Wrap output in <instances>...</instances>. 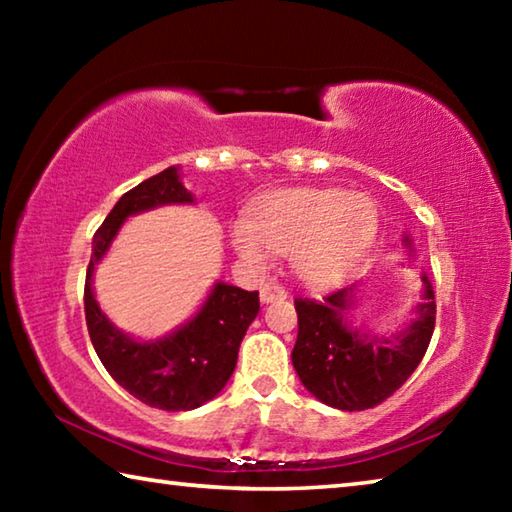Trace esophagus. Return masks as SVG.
I'll return each instance as SVG.
<instances>
[{
  "label": "esophagus",
  "instance_id": "34e87169",
  "mask_svg": "<svg viewBox=\"0 0 512 512\" xmlns=\"http://www.w3.org/2000/svg\"><path fill=\"white\" fill-rule=\"evenodd\" d=\"M287 289L282 287V284H277V282H266L264 287H262V291H259V298H262V302H275V300H287Z\"/></svg>",
  "mask_w": 512,
  "mask_h": 512
}]
</instances>
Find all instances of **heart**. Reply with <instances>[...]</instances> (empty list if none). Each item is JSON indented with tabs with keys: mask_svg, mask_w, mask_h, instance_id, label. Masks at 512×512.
<instances>
[{
	"mask_svg": "<svg viewBox=\"0 0 512 512\" xmlns=\"http://www.w3.org/2000/svg\"><path fill=\"white\" fill-rule=\"evenodd\" d=\"M375 235L370 198L316 187L268 194L255 207V221L237 216L230 225L232 244L248 264L264 266L268 253H291L293 268L311 287L348 275Z\"/></svg>",
	"mask_w": 512,
	"mask_h": 512,
	"instance_id": "obj_1",
	"label": "heart"
}]
</instances>
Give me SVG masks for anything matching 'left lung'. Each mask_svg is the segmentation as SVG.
<instances>
[{
    "mask_svg": "<svg viewBox=\"0 0 512 512\" xmlns=\"http://www.w3.org/2000/svg\"><path fill=\"white\" fill-rule=\"evenodd\" d=\"M418 318L397 339L357 332L345 320L352 287L323 300L296 298L298 339L293 368L311 395L341 411H363L388 400L420 366L436 327V302L427 277Z\"/></svg>",
    "mask_w": 512,
    "mask_h": 512,
    "instance_id": "8db88e82",
    "label": "left lung"
}]
</instances>
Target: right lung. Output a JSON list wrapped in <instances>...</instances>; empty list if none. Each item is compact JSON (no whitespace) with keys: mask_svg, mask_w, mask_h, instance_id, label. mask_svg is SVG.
Returning a JSON list of instances; mask_svg holds the SVG:
<instances>
[{"mask_svg":"<svg viewBox=\"0 0 512 512\" xmlns=\"http://www.w3.org/2000/svg\"><path fill=\"white\" fill-rule=\"evenodd\" d=\"M169 167L119 198L92 239V257L85 275V323L103 368L121 388L146 406L162 411H189L219 395L237 366L241 339L259 311V293L219 282L194 320L164 341L137 343L108 323L92 293L94 264L106 255L126 216L164 203H189Z\"/></svg>","mask_w":512,"mask_h":512,"instance_id":"right-lung-1","label":"right lung"}]
</instances>
